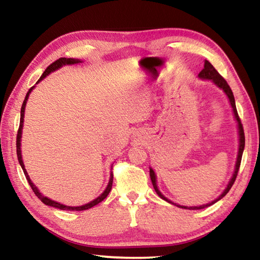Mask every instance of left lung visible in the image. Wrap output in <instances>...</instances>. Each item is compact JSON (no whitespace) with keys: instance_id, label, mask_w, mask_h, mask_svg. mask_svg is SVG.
<instances>
[{"instance_id":"left-lung-1","label":"left lung","mask_w":260,"mask_h":260,"mask_svg":"<svg viewBox=\"0 0 260 260\" xmlns=\"http://www.w3.org/2000/svg\"><path fill=\"white\" fill-rule=\"evenodd\" d=\"M199 78L201 79V80H211V81H212L214 85L219 88V89H221L223 93H225L228 101H230V104H231V107L233 109V114H234V118H235L236 124H237V134H239V151H237V157H236V161H235L234 172H233L232 177L230 179V181H228V183H227V187L223 189V191L220 193V195L214 201L210 202V203H208V204H203V205H200V206H184V205H180V204L174 203V202L169 200V199H167V197H165L164 195H162L161 191L159 190V188H158V186H157V175L155 173V171L152 170V167H149V169H150V179H151L152 186H153V188H155V190L158 193V196H159L160 199H162L164 201L169 202V203L174 204L175 206H178V208L186 209V210H201V209L208 208V206L212 205L214 203H217L218 201L221 200L222 197L225 196L228 191H230V189L232 188L233 183H234L235 179H236L237 172H239V169H240V165H241V159H242V155H243L244 144H245V138H244L243 127H242L241 120H240V118H239V114H237L234 95H233V91L231 89V87L228 86L227 81L221 76H220V74L217 72V70L213 68V65L211 64L209 60H206V59L204 60V69L200 72Z\"/></svg>"}]
</instances>
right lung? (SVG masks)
<instances>
[{"instance_id": "obj_1", "label": "right lung", "mask_w": 260, "mask_h": 260, "mask_svg": "<svg viewBox=\"0 0 260 260\" xmlns=\"http://www.w3.org/2000/svg\"><path fill=\"white\" fill-rule=\"evenodd\" d=\"M80 63H83V60L81 59H77V58H65V57H61V58L57 59L56 61H54V63L50 64L49 67H48L46 69V71L42 73V76L40 77V79H39L38 82L35 83V85H38L39 82L42 81L43 79H45L46 77L49 76L50 73L57 71V70H59L60 68L65 67V65H74V64H80ZM35 86L30 87L29 90L27 91V94H26L25 96V100H24V103L23 105H21V109H20V125H19V129H18V134H17V157H18V161L19 164L21 166V169H23L24 171V174L26 179H27V181L29 183L30 188L33 189V191L35 192V195L38 196V199H40L42 203H45L46 205L48 206H52V208H56V209H59V210H65V211H83V210H88L90 208H93V206H95L96 204H99L102 202L105 197H107L109 195L110 190H111L112 188V181H113V174H112V169H111V173H110V179H109V182H108V186L107 188L104 189V191L101 193V195L99 197H96L95 200L90 201L89 203L87 204H83V205H80V206H69V205H65V204H61L59 203V202H56V201H52L51 199H49V197H47L43 195V193L39 190V188L35 186V184L33 183L32 180H30L29 175L27 173V171H26L25 169V165H24V160H23V155H21V135H23V127H24V118H25V108H26V103H27V100L29 98V94L32 93V90L34 89ZM112 167V166H111Z\"/></svg>"}]
</instances>
